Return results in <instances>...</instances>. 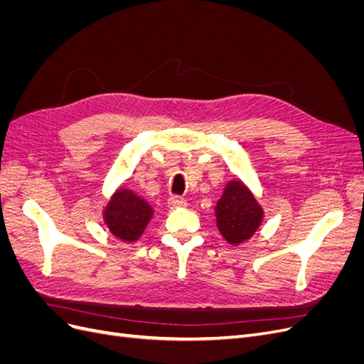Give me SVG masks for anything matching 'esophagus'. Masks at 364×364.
Returning a JSON list of instances; mask_svg holds the SVG:
<instances>
[{
  "label": "esophagus",
  "mask_w": 364,
  "mask_h": 364,
  "mask_svg": "<svg viewBox=\"0 0 364 364\" xmlns=\"http://www.w3.org/2000/svg\"><path fill=\"white\" fill-rule=\"evenodd\" d=\"M168 206L170 208H183V206H186V200L182 199V197H179V196H173V197H170Z\"/></svg>",
  "instance_id": "esophagus-1"
}]
</instances>
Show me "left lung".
Listing matches in <instances>:
<instances>
[{"label":"left lung","instance_id":"obj_1","mask_svg":"<svg viewBox=\"0 0 364 364\" xmlns=\"http://www.w3.org/2000/svg\"><path fill=\"white\" fill-rule=\"evenodd\" d=\"M262 208L247 186L240 181H230L217 202L215 217L220 234L229 245L238 246L257 232L262 222Z\"/></svg>","mask_w":364,"mask_h":364}]
</instances>
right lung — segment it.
<instances>
[{
    "mask_svg": "<svg viewBox=\"0 0 364 364\" xmlns=\"http://www.w3.org/2000/svg\"><path fill=\"white\" fill-rule=\"evenodd\" d=\"M103 215L112 235L124 243H134L147 228L153 209L134 191L119 188L109 200Z\"/></svg>",
    "mask_w": 364,
    "mask_h": 364,
    "instance_id": "1",
    "label": "right lung"
}]
</instances>
